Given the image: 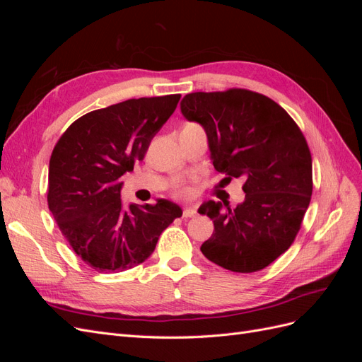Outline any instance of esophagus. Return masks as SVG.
I'll use <instances>...</instances> for the list:
<instances>
[{
  "mask_svg": "<svg viewBox=\"0 0 362 362\" xmlns=\"http://www.w3.org/2000/svg\"><path fill=\"white\" fill-rule=\"evenodd\" d=\"M193 216H196V210H194V208H192V206H185V208H184V211H182V217L189 218V217H193Z\"/></svg>",
  "mask_w": 362,
  "mask_h": 362,
  "instance_id": "obj_1",
  "label": "esophagus"
}]
</instances>
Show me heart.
<instances>
[{
  "label": "heart",
  "instance_id": "b5f03b06",
  "mask_svg": "<svg viewBox=\"0 0 362 362\" xmlns=\"http://www.w3.org/2000/svg\"><path fill=\"white\" fill-rule=\"evenodd\" d=\"M175 194H177L178 198H187V196L190 194V187L189 185L180 184V185H177V189H175Z\"/></svg>",
  "mask_w": 362,
  "mask_h": 362
}]
</instances>
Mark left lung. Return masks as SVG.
<instances>
[{
	"label": "left lung",
	"mask_w": 362,
	"mask_h": 362,
	"mask_svg": "<svg viewBox=\"0 0 362 362\" xmlns=\"http://www.w3.org/2000/svg\"><path fill=\"white\" fill-rule=\"evenodd\" d=\"M181 113L205 129L223 181L245 180V201L235 208L199 206L214 223L202 254L237 273L267 267L294 242L311 201L313 160L300 128L275 101L246 89L189 93Z\"/></svg>",
	"instance_id": "8db88e82"
}]
</instances>
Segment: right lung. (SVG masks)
Listing matches in <instances>:
<instances>
[{
  "label": "right lung",
  "instance_id": "right-lung-1",
  "mask_svg": "<svg viewBox=\"0 0 362 362\" xmlns=\"http://www.w3.org/2000/svg\"><path fill=\"white\" fill-rule=\"evenodd\" d=\"M181 95L128 100L76 119L54 146L48 206L72 250L98 272L133 269L182 210L168 199L122 205V175L144 160Z\"/></svg>",
  "mask_w": 362,
  "mask_h": 362
}]
</instances>
